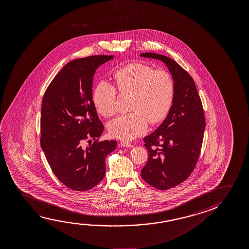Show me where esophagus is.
<instances>
[{
    "label": "esophagus",
    "mask_w": 249,
    "mask_h": 249,
    "mask_svg": "<svg viewBox=\"0 0 249 249\" xmlns=\"http://www.w3.org/2000/svg\"><path fill=\"white\" fill-rule=\"evenodd\" d=\"M121 146H122V147H133V145H132V144H131L130 142H125V141H123V142H121Z\"/></svg>",
    "instance_id": "34e87169"
}]
</instances>
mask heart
<instances>
[{
	"label": "heart",
	"instance_id": "obj_1",
	"mask_svg": "<svg viewBox=\"0 0 249 249\" xmlns=\"http://www.w3.org/2000/svg\"><path fill=\"white\" fill-rule=\"evenodd\" d=\"M120 94H131L128 114H121L107 124L111 136L133 140L152 124L162 122L171 109L175 84L170 73L155 70L142 63H130L113 73ZM106 81L99 82L93 92V102L100 114L110 117L116 112L117 91Z\"/></svg>",
	"mask_w": 249,
	"mask_h": 249
}]
</instances>
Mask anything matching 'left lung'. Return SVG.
Listing matches in <instances>:
<instances>
[{
    "mask_svg": "<svg viewBox=\"0 0 249 249\" xmlns=\"http://www.w3.org/2000/svg\"><path fill=\"white\" fill-rule=\"evenodd\" d=\"M140 55L163 61L175 82L167 118L143 139L148 159L141 176L152 187L167 190L188 179L196 167L206 126L203 107L193 78L176 61L158 53Z\"/></svg>",
    "mask_w": 249,
    "mask_h": 249,
    "instance_id": "8db88e82",
    "label": "left lung"
}]
</instances>
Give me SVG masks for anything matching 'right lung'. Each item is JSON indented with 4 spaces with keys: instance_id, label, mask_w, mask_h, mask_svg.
<instances>
[{
    "instance_id": "add662e5",
    "label": "right lung",
    "mask_w": 249,
    "mask_h": 249,
    "mask_svg": "<svg viewBox=\"0 0 249 249\" xmlns=\"http://www.w3.org/2000/svg\"><path fill=\"white\" fill-rule=\"evenodd\" d=\"M114 55H92L67 63L50 82L41 108V146L54 176L66 187L87 191L102 181L115 141L98 142L104 126L92 99L95 70ZM95 142L83 148L86 139Z\"/></svg>"
}]
</instances>
